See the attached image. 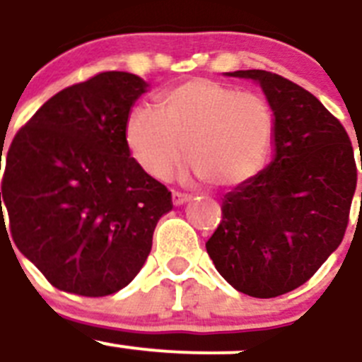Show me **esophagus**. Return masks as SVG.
<instances>
[{"instance_id": "esophagus-1", "label": "esophagus", "mask_w": 362, "mask_h": 362, "mask_svg": "<svg viewBox=\"0 0 362 362\" xmlns=\"http://www.w3.org/2000/svg\"><path fill=\"white\" fill-rule=\"evenodd\" d=\"M187 200H189V194L178 193V191H175V193H173V204H175V206H182V204H185Z\"/></svg>"}]
</instances>
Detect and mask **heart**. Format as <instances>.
I'll return each instance as SVG.
<instances>
[{"label": "heart", "instance_id": "1", "mask_svg": "<svg viewBox=\"0 0 362 362\" xmlns=\"http://www.w3.org/2000/svg\"><path fill=\"white\" fill-rule=\"evenodd\" d=\"M273 115L262 96L213 80H191L158 96V111L138 105L125 118L124 142L138 168L169 180L185 158L207 184L235 185L268 155Z\"/></svg>", "mask_w": 362, "mask_h": 362}]
</instances>
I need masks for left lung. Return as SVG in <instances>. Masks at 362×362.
<instances>
[{"mask_svg": "<svg viewBox=\"0 0 362 362\" xmlns=\"http://www.w3.org/2000/svg\"><path fill=\"white\" fill-rule=\"evenodd\" d=\"M226 76L262 89L273 156L222 199L206 250L235 290L272 298L303 286L341 244L357 185L354 147L341 122L293 81L257 69Z\"/></svg>", "mask_w": 362, "mask_h": 362, "instance_id": "left-lung-1", "label": "left lung"}]
</instances>
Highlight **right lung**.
<instances>
[{
    "label": "right lung",
    "instance_id": "add662e5",
    "mask_svg": "<svg viewBox=\"0 0 362 362\" xmlns=\"http://www.w3.org/2000/svg\"><path fill=\"white\" fill-rule=\"evenodd\" d=\"M147 89L131 72L96 74L43 103L8 147L0 228L3 203L18 250L58 290L120 291L173 209L168 187L138 168L124 142L125 118Z\"/></svg>",
    "mask_w": 362,
    "mask_h": 362
}]
</instances>
